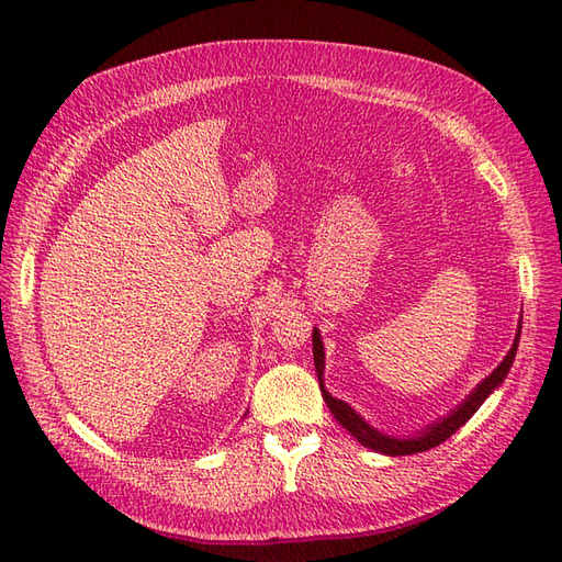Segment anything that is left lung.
I'll return each instance as SVG.
<instances>
[{"label": "left lung", "instance_id": "left-lung-1", "mask_svg": "<svg viewBox=\"0 0 562 562\" xmlns=\"http://www.w3.org/2000/svg\"><path fill=\"white\" fill-rule=\"evenodd\" d=\"M520 328H522V318L518 323L514 345H512V349H508V353L504 356V361L495 370H492L481 384H475V389L462 403L454 407V411H450L446 417H440V419L427 424V427L419 429L415 436H403V438L382 434L380 429L372 427V424H368L359 413H356L349 403L339 401L330 394V391L326 389V382H323V370H326V349H323V339H321L318 328H314L312 349H314V366H316V375H318V386H321L323 401H326V405L330 407L333 417L339 424H342V427L356 440H359L363 448H370V450H375L380 454H389V457H401V454H415V452L431 450V448L443 443V440H448L459 427H464V424L475 415V411H479V407L490 398V394H495V391L502 386V382L506 380L508 370H512L514 359H516L518 342H520Z\"/></svg>", "mask_w": 562, "mask_h": 562}]
</instances>
